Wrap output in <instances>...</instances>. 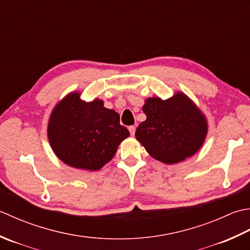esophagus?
I'll return each mask as SVG.
<instances>
[{
	"label": "esophagus",
	"instance_id": "1",
	"mask_svg": "<svg viewBox=\"0 0 250 250\" xmlns=\"http://www.w3.org/2000/svg\"><path fill=\"white\" fill-rule=\"evenodd\" d=\"M128 130H129V132H130V135L134 136V135H135V131H136V127H135V126H129V127H128Z\"/></svg>",
	"mask_w": 250,
	"mask_h": 250
}]
</instances>
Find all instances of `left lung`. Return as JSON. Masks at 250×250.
<instances>
[{"label":"left lung","instance_id":"8db88e82","mask_svg":"<svg viewBox=\"0 0 250 250\" xmlns=\"http://www.w3.org/2000/svg\"><path fill=\"white\" fill-rule=\"evenodd\" d=\"M146 120L136 129V138L147 153L165 164L194 155L207 135L205 115L194 103L178 91L169 99L147 98L142 106Z\"/></svg>","mask_w":250,"mask_h":250}]
</instances>
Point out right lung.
I'll return each instance as SVG.
<instances>
[{
	"instance_id": "add662e5",
	"label": "right lung",
	"mask_w": 250,
	"mask_h": 250,
	"mask_svg": "<svg viewBox=\"0 0 250 250\" xmlns=\"http://www.w3.org/2000/svg\"><path fill=\"white\" fill-rule=\"evenodd\" d=\"M80 93L67 95L55 106L47 126L50 146L71 167L98 170L110 162L120 144L129 136L120 115L104 101L81 100Z\"/></svg>"
}]
</instances>
